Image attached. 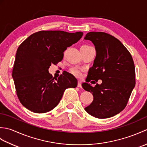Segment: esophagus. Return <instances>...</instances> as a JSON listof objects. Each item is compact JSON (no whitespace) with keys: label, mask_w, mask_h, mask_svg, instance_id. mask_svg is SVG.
<instances>
[{"label":"esophagus","mask_w":147,"mask_h":147,"mask_svg":"<svg viewBox=\"0 0 147 147\" xmlns=\"http://www.w3.org/2000/svg\"><path fill=\"white\" fill-rule=\"evenodd\" d=\"M82 82L81 81H78V87H80V88H82Z\"/></svg>","instance_id":"34e87169"}]
</instances>
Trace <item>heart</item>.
<instances>
[{"label": "heart", "mask_w": 147, "mask_h": 147, "mask_svg": "<svg viewBox=\"0 0 147 147\" xmlns=\"http://www.w3.org/2000/svg\"><path fill=\"white\" fill-rule=\"evenodd\" d=\"M82 47H90L88 45H83ZM71 73L73 74V75L75 76L76 77H80L82 75V70L81 69L78 67H72L70 69Z\"/></svg>", "instance_id": "obj_1"}]
</instances>
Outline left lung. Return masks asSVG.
<instances>
[{
    "label": "left lung",
    "instance_id": "8db88e82",
    "mask_svg": "<svg viewBox=\"0 0 147 147\" xmlns=\"http://www.w3.org/2000/svg\"><path fill=\"white\" fill-rule=\"evenodd\" d=\"M84 38L93 43L96 53L86 82L102 81L94 87L87 83L82 84L83 89L93 96V102L85 109L96 118L112 117L125 108L135 86L132 56L119 40L108 33L89 32Z\"/></svg>",
    "mask_w": 147,
    "mask_h": 147
}]
</instances>
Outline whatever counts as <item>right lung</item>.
<instances>
[{
  "label": "right lung",
  "mask_w": 147,
  "mask_h": 147,
  "mask_svg": "<svg viewBox=\"0 0 147 147\" xmlns=\"http://www.w3.org/2000/svg\"><path fill=\"white\" fill-rule=\"evenodd\" d=\"M83 34L40 31L19 46L12 76L17 96L24 107L35 113L47 112L58 105L65 89L77 86V80L71 74L66 72L57 79L48 69L52 64L62 60L64 52Z\"/></svg>",
  "instance_id": "1"
}]
</instances>
